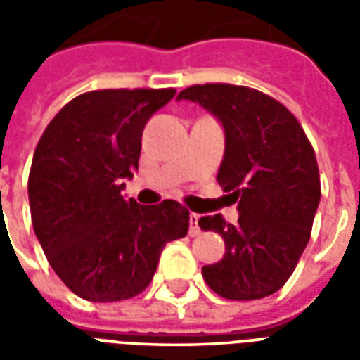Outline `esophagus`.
<instances>
[{
	"mask_svg": "<svg viewBox=\"0 0 360 360\" xmlns=\"http://www.w3.org/2000/svg\"><path fill=\"white\" fill-rule=\"evenodd\" d=\"M198 219H200L198 214H191V216H188V224H191V227H188V235H191V237H198V235H200Z\"/></svg>",
	"mask_w": 360,
	"mask_h": 360,
	"instance_id": "34e87169",
	"label": "esophagus"
}]
</instances>
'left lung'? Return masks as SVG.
Here are the masks:
<instances>
[{
    "instance_id": "left-lung-1",
    "label": "left lung",
    "mask_w": 360,
    "mask_h": 360,
    "mask_svg": "<svg viewBox=\"0 0 360 360\" xmlns=\"http://www.w3.org/2000/svg\"><path fill=\"white\" fill-rule=\"evenodd\" d=\"M179 100L212 111L226 129V154L218 183L239 202L237 224L221 214L198 226L226 241V255L204 266L214 293L229 301H255L276 293L291 278L310 239L320 202L314 148L285 105L276 98L226 82L195 84Z\"/></svg>"
}]
</instances>
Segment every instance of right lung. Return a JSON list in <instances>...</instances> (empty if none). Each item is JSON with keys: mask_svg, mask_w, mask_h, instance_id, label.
Here are the masks:
<instances>
[{"mask_svg": "<svg viewBox=\"0 0 360 360\" xmlns=\"http://www.w3.org/2000/svg\"><path fill=\"white\" fill-rule=\"evenodd\" d=\"M175 89L92 90L65 103L38 141L28 200L48 262L75 295L125 301L154 278L169 241L188 231L175 200H125L123 179L139 167L142 131Z\"/></svg>", "mask_w": 360, "mask_h": 360, "instance_id": "1", "label": "right lung"}]
</instances>
